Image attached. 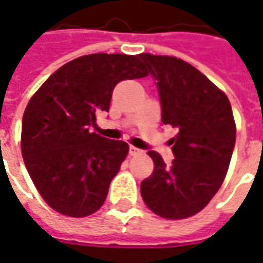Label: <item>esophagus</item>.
I'll return each instance as SVG.
<instances>
[{"mask_svg":"<svg viewBox=\"0 0 263 263\" xmlns=\"http://www.w3.org/2000/svg\"><path fill=\"white\" fill-rule=\"evenodd\" d=\"M141 154H142V151H141V149L135 148V146H129V155H131V156H138V155H141Z\"/></svg>","mask_w":263,"mask_h":263,"instance_id":"1","label":"esophagus"}]
</instances>
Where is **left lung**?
Returning <instances> with one entry per match:
<instances>
[{
  "instance_id": "8db88e82",
  "label": "left lung",
  "mask_w": 263,
  "mask_h": 263,
  "mask_svg": "<svg viewBox=\"0 0 263 263\" xmlns=\"http://www.w3.org/2000/svg\"><path fill=\"white\" fill-rule=\"evenodd\" d=\"M139 59L156 80L162 122L179 129L171 139V166L158 152H148L154 172L141 183V196L156 215L183 220L201 211L226 179L237 134L231 104L184 60L152 53H141Z\"/></svg>"
}]
</instances>
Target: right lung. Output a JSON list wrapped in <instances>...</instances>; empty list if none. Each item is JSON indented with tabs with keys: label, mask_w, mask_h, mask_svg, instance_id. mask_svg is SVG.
I'll use <instances>...</instances> for the list:
<instances>
[{
	"label": "right lung",
	"mask_w": 263,
	"mask_h": 263,
	"mask_svg": "<svg viewBox=\"0 0 263 263\" xmlns=\"http://www.w3.org/2000/svg\"><path fill=\"white\" fill-rule=\"evenodd\" d=\"M146 76L139 54H86L56 70L32 96L21 151L35 187L54 211L81 218L101 209L129 146L88 126L98 112H108L120 81Z\"/></svg>",
	"instance_id": "1"
}]
</instances>
